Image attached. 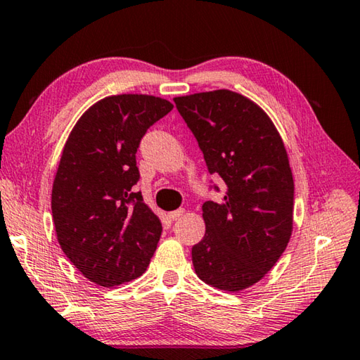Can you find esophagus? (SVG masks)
Listing matches in <instances>:
<instances>
[{
  "instance_id": "esophagus-1",
  "label": "esophagus",
  "mask_w": 360,
  "mask_h": 360,
  "mask_svg": "<svg viewBox=\"0 0 360 360\" xmlns=\"http://www.w3.org/2000/svg\"><path fill=\"white\" fill-rule=\"evenodd\" d=\"M185 209H179V210H174V212H169L167 213V218L170 219V221H176V219L184 218L185 217Z\"/></svg>"
}]
</instances>
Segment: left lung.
Here are the masks:
<instances>
[{
    "label": "left lung",
    "mask_w": 360,
    "mask_h": 360,
    "mask_svg": "<svg viewBox=\"0 0 360 360\" xmlns=\"http://www.w3.org/2000/svg\"><path fill=\"white\" fill-rule=\"evenodd\" d=\"M174 103L209 172L226 185L221 202L202 205L205 236L191 250L194 270L213 288L242 291L275 266L292 234L294 180L285 143L267 113L238 93L205 91Z\"/></svg>",
    "instance_id": "1"
}]
</instances>
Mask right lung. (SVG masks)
<instances>
[{
  "label": "right lung",
  "instance_id": "obj_1",
  "mask_svg": "<svg viewBox=\"0 0 360 360\" xmlns=\"http://www.w3.org/2000/svg\"><path fill=\"white\" fill-rule=\"evenodd\" d=\"M172 107L148 94L104 98L79 118L63 148L52 188L56 237L68 259L99 286L141 276L160 242V218L134 191L136 153Z\"/></svg>",
  "mask_w": 360,
  "mask_h": 360
}]
</instances>
